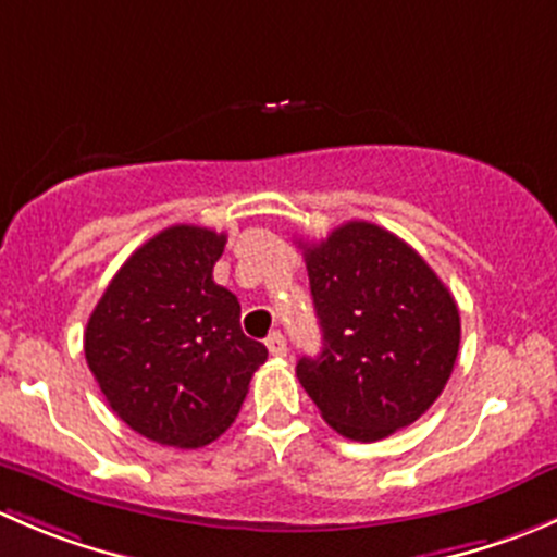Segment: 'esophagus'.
Instances as JSON below:
<instances>
[{
  "label": "esophagus",
  "mask_w": 557,
  "mask_h": 557,
  "mask_svg": "<svg viewBox=\"0 0 557 557\" xmlns=\"http://www.w3.org/2000/svg\"><path fill=\"white\" fill-rule=\"evenodd\" d=\"M267 350L272 352V356H277V358L288 356V345H285V336L280 334V331H274V334H269Z\"/></svg>",
  "instance_id": "34e87169"
}]
</instances>
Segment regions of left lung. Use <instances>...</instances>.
I'll return each mask as SVG.
<instances>
[{"label":"left lung","instance_id":"obj_1","mask_svg":"<svg viewBox=\"0 0 557 557\" xmlns=\"http://www.w3.org/2000/svg\"><path fill=\"white\" fill-rule=\"evenodd\" d=\"M301 247L323 350L301 358L296 377L336 434L385 440L445 391L458 305L412 247L374 223L350 221Z\"/></svg>","mask_w":557,"mask_h":557}]
</instances>
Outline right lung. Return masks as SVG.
I'll list each match as a JSON object with an SVG mask.
<instances>
[{"instance_id":"obj_1","label":"right lung","mask_w":557,"mask_h":557,"mask_svg":"<svg viewBox=\"0 0 557 557\" xmlns=\"http://www.w3.org/2000/svg\"><path fill=\"white\" fill-rule=\"evenodd\" d=\"M226 234L170 226L128 256L86 325V361L112 412L159 445L196 450L237 418L267 347L212 280Z\"/></svg>"}]
</instances>
